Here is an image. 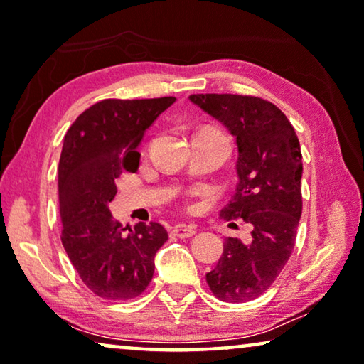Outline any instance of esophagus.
<instances>
[{
    "mask_svg": "<svg viewBox=\"0 0 364 364\" xmlns=\"http://www.w3.org/2000/svg\"><path fill=\"white\" fill-rule=\"evenodd\" d=\"M172 232L176 234L177 237H192L195 232H197V226L193 225H177L172 229Z\"/></svg>",
    "mask_w": 364,
    "mask_h": 364,
    "instance_id": "1",
    "label": "esophagus"
}]
</instances>
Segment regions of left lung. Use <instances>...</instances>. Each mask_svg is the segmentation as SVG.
I'll return each mask as SVG.
<instances>
[{
    "label": "left lung",
    "mask_w": 364,
    "mask_h": 364,
    "mask_svg": "<svg viewBox=\"0 0 364 364\" xmlns=\"http://www.w3.org/2000/svg\"><path fill=\"white\" fill-rule=\"evenodd\" d=\"M188 99L236 138L237 186L221 216L250 223L252 239L244 244L228 237L206 283L218 299L245 303L272 287L294 249L303 213L299 139L287 115L268 100L237 94Z\"/></svg>",
    "instance_id": "left-lung-1"
}]
</instances>
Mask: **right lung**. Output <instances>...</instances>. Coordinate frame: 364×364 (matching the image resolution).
Returning <instances> with one entry per match:
<instances>
[{
	"label": "right lung",
	"mask_w": 364,
	"mask_h": 364,
	"mask_svg": "<svg viewBox=\"0 0 364 364\" xmlns=\"http://www.w3.org/2000/svg\"><path fill=\"white\" fill-rule=\"evenodd\" d=\"M176 97L105 99L75 120L58 164L61 244L82 283L104 299L141 294L154 273V255L167 240L159 223L126 229L112 218L115 178L135 172L138 144Z\"/></svg>",
	"instance_id": "1"
}]
</instances>
